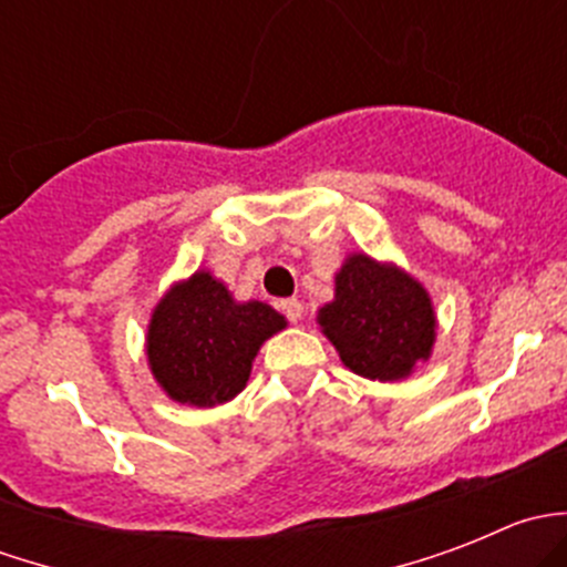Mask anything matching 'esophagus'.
<instances>
[{"mask_svg":"<svg viewBox=\"0 0 567 567\" xmlns=\"http://www.w3.org/2000/svg\"><path fill=\"white\" fill-rule=\"evenodd\" d=\"M279 307H282V312H285V316H288L290 323L301 320V312H305V307H301L299 299H285Z\"/></svg>","mask_w":567,"mask_h":567,"instance_id":"esophagus-1","label":"esophagus"}]
</instances>
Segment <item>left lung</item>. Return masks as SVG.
<instances>
[{
    "label": "left lung",
    "mask_w": 567,
    "mask_h": 567,
    "mask_svg": "<svg viewBox=\"0 0 567 567\" xmlns=\"http://www.w3.org/2000/svg\"><path fill=\"white\" fill-rule=\"evenodd\" d=\"M316 320L351 373L384 384L409 379L431 359L439 329L425 285L364 251L346 257L334 274V299Z\"/></svg>",
    "instance_id": "8db88e82"
}]
</instances>
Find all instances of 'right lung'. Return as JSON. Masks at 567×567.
Returning <instances> with one entry per match:
<instances>
[{"mask_svg":"<svg viewBox=\"0 0 567 567\" xmlns=\"http://www.w3.org/2000/svg\"><path fill=\"white\" fill-rule=\"evenodd\" d=\"M288 326L262 301H238L221 279L199 268L169 285L145 334L147 368L169 400L214 409L247 386L268 337Z\"/></svg>","mask_w":567,"mask_h":567,"instance_id":"obj_1","label":"right lung"}]
</instances>
